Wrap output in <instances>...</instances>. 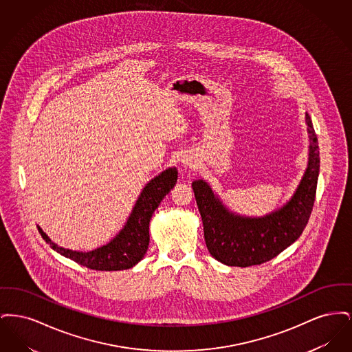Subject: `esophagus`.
<instances>
[{"label": "esophagus", "instance_id": "obj_1", "mask_svg": "<svg viewBox=\"0 0 352 352\" xmlns=\"http://www.w3.org/2000/svg\"><path fill=\"white\" fill-rule=\"evenodd\" d=\"M184 166H191V164H190V162H188V161H187V160H186V161H184Z\"/></svg>", "mask_w": 352, "mask_h": 352}]
</instances>
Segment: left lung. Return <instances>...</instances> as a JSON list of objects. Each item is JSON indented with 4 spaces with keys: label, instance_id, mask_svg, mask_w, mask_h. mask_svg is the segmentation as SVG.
<instances>
[{
    "label": "left lung",
    "instance_id": "8db88e82",
    "mask_svg": "<svg viewBox=\"0 0 352 352\" xmlns=\"http://www.w3.org/2000/svg\"><path fill=\"white\" fill-rule=\"evenodd\" d=\"M306 124L310 134L309 165L296 194L278 211L264 218L237 217L221 204L204 181L192 182L207 250L220 263L241 268L260 265L301 236L313 211L319 174L318 138L309 113Z\"/></svg>",
    "mask_w": 352,
    "mask_h": 352
}]
</instances>
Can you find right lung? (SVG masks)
I'll return each mask as SVG.
<instances>
[{
  "label": "right lung",
  "mask_w": 352,
  "mask_h": 352,
  "mask_svg": "<svg viewBox=\"0 0 352 352\" xmlns=\"http://www.w3.org/2000/svg\"><path fill=\"white\" fill-rule=\"evenodd\" d=\"M178 178L175 168H170L151 179L142 190L133 211L124 230L107 245L91 252L69 251L54 244L47 234L38 227L43 240L50 244L54 251L74 260L85 268L94 270H122L134 267L148 251L149 245V221L154 210L170 192Z\"/></svg>",
  "instance_id": "obj_1"
}]
</instances>
